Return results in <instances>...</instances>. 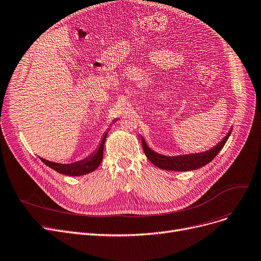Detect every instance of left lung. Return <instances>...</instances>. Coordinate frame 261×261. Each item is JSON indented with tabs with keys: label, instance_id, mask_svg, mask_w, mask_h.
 <instances>
[{
	"label": "left lung",
	"instance_id": "obj_1",
	"mask_svg": "<svg viewBox=\"0 0 261 261\" xmlns=\"http://www.w3.org/2000/svg\"><path fill=\"white\" fill-rule=\"evenodd\" d=\"M232 131V128L230 131L225 135V138L218 144L215 145L213 148L198 153H190V154H181V155H175V156H168L158 153L153 150H151L148 145L146 144L143 137L142 138V145L143 149L148 158V160L155 165L159 168L166 169V171H175V172H188V171H194V169L200 168L205 166L206 164L210 163L213 159L215 158L220 150L223 148L225 143L227 142L229 135Z\"/></svg>",
	"mask_w": 261,
	"mask_h": 261
}]
</instances>
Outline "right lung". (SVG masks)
Masks as SVG:
<instances>
[{"label":"right lung","instance_id":"add662e5","mask_svg":"<svg viewBox=\"0 0 261 261\" xmlns=\"http://www.w3.org/2000/svg\"><path fill=\"white\" fill-rule=\"evenodd\" d=\"M115 120H117V119H115ZM109 130L110 129H108L107 132L103 134L102 140H101V143L98 147V149L94 153L88 155L87 158L83 159V160H81V161H76V162L70 163V164H61V163L48 161V160H46V159H42V158H40V160L47 166L53 168L54 171H56L60 174L68 175V176H82V175H86L88 173H92L95 171L96 168H98L101 161H102L103 147H105V143H106V140L108 137Z\"/></svg>","mask_w":261,"mask_h":261}]
</instances>
